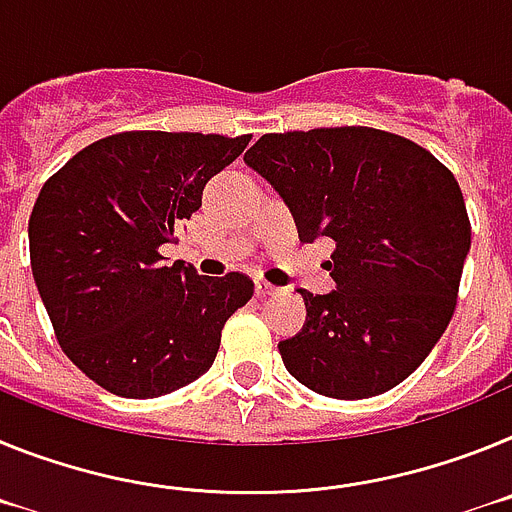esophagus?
I'll use <instances>...</instances> for the list:
<instances>
[{
    "label": "esophagus",
    "mask_w": 512,
    "mask_h": 512,
    "mask_svg": "<svg viewBox=\"0 0 512 512\" xmlns=\"http://www.w3.org/2000/svg\"><path fill=\"white\" fill-rule=\"evenodd\" d=\"M281 291L278 286H270L268 281H257L255 283V293L260 296V299H268V296H275V293Z\"/></svg>",
    "instance_id": "1"
}]
</instances>
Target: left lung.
I'll return each mask as SVG.
<instances>
[{"label":"left lung","instance_id":"8db88e82","mask_svg":"<svg viewBox=\"0 0 512 512\" xmlns=\"http://www.w3.org/2000/svg\"><path fill=\"white\" fill-rule=\"evenodd\" d=\"M244 162L291 208L301 242L330 237L335 291L309 293L288 373L335 399L402 384L456 309L471 226L459 182L428 149L366 126L265 133Z\"/></svg>","mask_w":512,"mask_h":512}]
</instances>
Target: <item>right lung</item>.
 Returning <instances> with one entry per match:
<instances>
[{
  "label": "right lung",
  "instance_id": "add662e5",
  "mask_svg": "<svg viewBox=\"0 0 512 512\" xmlns=\"http://www.w3.org/2000/svg\"><path fill=\"white\" fill-rule=\"evenodd\" d=\"M250 139L115 133L41 188L28 224L35 286L61 350L110 394L154 399L201 379L226 319L252 299L247 275L167 268L159 255Z\"/></svg>",
  "mask_w": 512,
  "mask_h": 512
}]
</instances>
